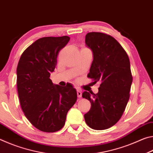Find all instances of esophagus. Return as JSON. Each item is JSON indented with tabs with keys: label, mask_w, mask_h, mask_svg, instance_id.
I'll list each match as a JSON object with an SVG mask.
<instances>
[{
	"label": "esophagus",
	"mask_w": 153,
	"mask_h": 153,
	"mask_svg": "<svg viewBox=\"0 0 153 153\" xmlns=\"http://www.w3.org/2000/svg\"><path fill=\"white\" fill-rule=\"evenodd\" d=\"M77 97H78V98H81L82 97V92L81 91V90L77 89Z\"/></svg>",
	"instance_id": "esophagus-1"
}]
</instances>
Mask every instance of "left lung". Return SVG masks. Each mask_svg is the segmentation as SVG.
<instances>
[{"mask_svg": "<svg viewBox=\"0 0 153 153\" xmlns=\"http://www.w3.org/2000/svg\"><path fill=\"white\" fill-rule=\"evenodd\" d=\"M85 42L93 53L88 77L100 84L97 94L82 93L91 103L84 119L90 128L102 130L115 125L125 111L132 83L130 63L125 50L110 35L89 32Z\"/></svg>", "mask_w": 153, "mask_h": 153, "instance_id": "left-lung-1", "label": "left lung"}]
</instances>
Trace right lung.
I'll list each match as a JSON object with an SVG mask.
<instances>
[{"instance_id":"right-lung-1","label":"right lung","mask_w":153,"mask_h":153,"mask_svg":"<svg viewBox=\"0 0 153 153\" xmlns=\"http://www.w3.org/2000/svg\"><path fill=\"white\" fill-rule=\"evenodd\" d=\"M69 36L44 37L25 49L17 67V87L21 107L32 125L45 132L63 128L68 111L77 100L71 84L55 85L50 79L59 52Z\"/></svg>"}]
</instances>
